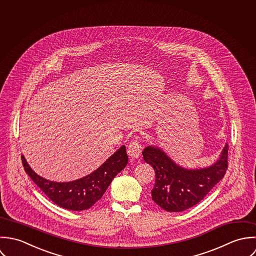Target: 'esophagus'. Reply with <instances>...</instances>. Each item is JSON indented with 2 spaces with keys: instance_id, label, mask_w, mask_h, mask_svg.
I'll return each instance as SVG.
<instances>
[{
  "instance_id": "34e87169",
  "label": "esophagus",
  "mask_w": 256,
  "mask_h": 256,
  "mask_svg": "<svg viewBox=\"0 0 256 256\" xmlns=\"http://www.w3.org/2000/svg\"><path fill=\"white\" fill-rule=\"evenodd\" d=\"M140 152H142V146L140 144L138 140L136 138L134 140H132L130 144V146L128 148V154L130 158L134 159V158H138L140 157Z\"/></svg>"
}]
</instances>
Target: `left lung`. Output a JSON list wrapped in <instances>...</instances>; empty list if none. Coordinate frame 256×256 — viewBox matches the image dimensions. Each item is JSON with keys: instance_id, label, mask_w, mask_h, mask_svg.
Returning a JSON list of instances; mask_svg holds the SVG:
<instances>
[{"instance_id": "8db88e82", "label": "left lung", "mask_w": 256, "mask_h": 256, "mask_svg": "<svg viewBox=\"0 0 256 256\" xmlns=\"http://www.w3.org/2000/svg\"><path fill=\"white\" fill-rule=\"evenodd\" d=\"M144 159L155 171L152 200L167 212H182L198 204L224 176L228 169V144L218 158L203 168H185L156 146H148Z\"/></svg>"}]
</instances>
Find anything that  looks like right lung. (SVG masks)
<instances>
[{
    "label": "right lung",
    "mask_w": 256,
    "mask_h": 256,
    "mask_svg": "<svg viewBox=\"0 0 256 256\" xmlns=\"http://www.w3.org/2000/svg\"><path fill=\"white\" fill-rule=\"evenodd\" d=\"M26 174L54 204L71 210L91 208L102 198L112 179L128 164L126 146H122L89 175L70 182H55L36 174L22 156Z\"/></svg>",
    "instance_id": "add662e5"
}]
</instances>
